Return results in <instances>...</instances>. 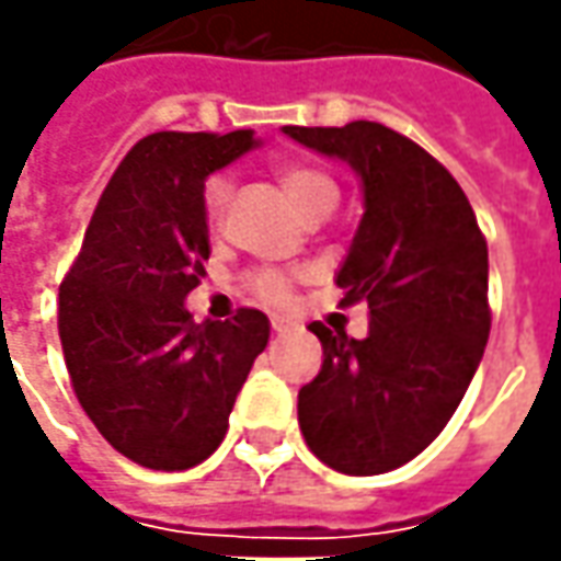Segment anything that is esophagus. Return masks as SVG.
Masks as SVG:
<instances>
[{
  "label": "esophagus",
  "instance_id": "1",
  "mask_svg": "<svg viewBox=\"0 0 561 561\" xmlns=\"http://www.w3.org/2000/svg\"><path fill=\"white\" fill-rule=\"evenodd\" d=\"M272 330H274V333H277V336H280V333H287L289 324H287V321H284V318H272Z\"/></svg>",
  "mask_w": 561,
  "mask_h": 561
}]
</instances>
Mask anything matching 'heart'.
<instances>
[{"label": "heart", "instance_id": "b5f03b06", "mask_svg": "<svg viewBox=\"0 0 561 561\" xmlns=\"http://www.w3.org/2000/svg\"><path fill=\"white\" fill-rule=\"evenodd\" d=\"M274 182L280 184L289 194V201L296 203L308 219H324L336 209L340 203V184L330 175V169H324L318 160L308 157H284L272 167ZM228 203H231V179L213 172L206 175V182L201 187V209L203 221L219 231L221 221L228 216ZM293 280L296 274L280 272V268H255L247 274V289L253 293L255 299L268 302V306H287L293 299Z\"/></svg>", "mask_w": 561, "mask_h": 561}]
</instances>
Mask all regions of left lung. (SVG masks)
Here are the masks:
<instances>
[{
    "label": "left lung",
    "instance_id": "1",
    "mask_svg": "<svg viewBox=\"0 0 561 561\" xmlns=\"http://www.w3.org/2000/svg\"><path fill=\"white\" fill-rule=\"evenodd\" d=\"M364 182V219L336 284L370 308L364 340L321 321V374L299 389L311 454L345 476L413 460L460 408L491 333L488 243L463 187L408 135L355 119L284 126Z\"/></svg>",
    "mask_w": 561,
    "mask_h": 561
}]
</instances>
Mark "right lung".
I'll use <instances>...</instances> for the list:
<instances>
[{
	"mask_svg": "<svg viewBox=\"0 0 561 561\" xmlns=\"http://www.w3.org/2000/svg\"><path fill=\"white\" fill-rule=\"evenodd\" d=\"M253 129L153 131L123 157L58 289V336L82 411L131 463L182 472L203 463L268 318L237 308L197 324L184 296L209 259L201 187L253 148Z\"/></svg>",
	"mask_w": 561,
	"mask_h": 561,
	"instance_id": "right-lung-1",
	"label": "right lung"
}]
</instances>
